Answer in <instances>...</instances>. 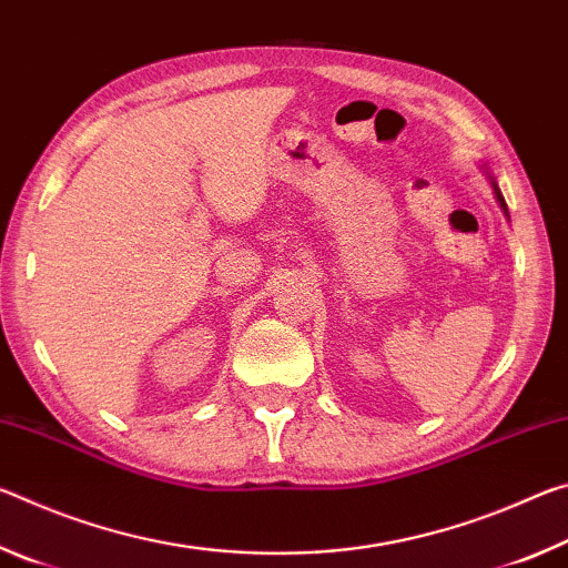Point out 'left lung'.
I'll return each instance as SVG.
<instances>
[{
    "label": "left lung",
    "instance_id": "8db88e82",
    "mask_svg": "<svg viewBox=\"0 0 568 568\" xmlns=\"http://www.w3.org/2000/svg\"><path fill=\"white\" fill-rule=\"evenodd\" d=\"M480 170L486 172V178H488V182H491V190H494V197H496V203H498V207L504 210V215L508 217V207H506V200H504V195H501V190H498V182H496V178L491 175V172H488V168L486 165H480Z\"/></svg>",
    "mask_w": 568,
    "mask_h": 568
}]
</instances>
